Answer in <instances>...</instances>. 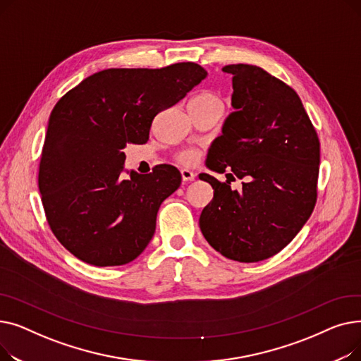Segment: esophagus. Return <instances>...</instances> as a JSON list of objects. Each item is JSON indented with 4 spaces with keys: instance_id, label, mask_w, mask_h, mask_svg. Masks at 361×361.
<instances>
[{
    "instance_id": "1",
    "label": "esophagus",
    "mask_w": 361,
    "mask_h": 361,
    "mask_svg": "<svg viewBox=\"0 0 361 361\" xmlns=\"http://www.w3.org/2000/svg\"><path fill=\"white\" fill-rule=\"evenodd\" d=\"M195 173L193 171H190V169H181V178H183V181L184 183H190V181H193L195 180Z\"/></svg>"
}]
</instances>
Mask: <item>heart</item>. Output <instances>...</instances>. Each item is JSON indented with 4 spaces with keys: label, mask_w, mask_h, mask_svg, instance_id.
Here are the masks:
<instances>
[{
    "label": "heart",
    "mask_w": 361,
    "mask_h": 361,
    "mask_svg": "<svg viewBox=\"0 0 361 361\" xmlns=\"http://www.w3.org/2000/svg\"><path fill=\"white\" fill-rule=\"evenodd\" d=\"M214 104L222 106L219 98L211 92H203L197 94V97L190 102V105H214ZM178 161L184 165H193L197 161V154L195 150H184L178 155Z\"/></svg>",
    "instance_id": "heart-1"
}]
</instances>
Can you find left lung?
I'll use <instances>...</instances> for the list:
<instances>
[{"mask_svg": "<svg viewBox=\"0 0 361 361\" xmlns=\"http://www.w3.org/2000/svg\"><path fill=\"white\" fill-rule=\"evenodd\" d=\"M233 74L231 105L222 135L207 152L206 166L244 178L241 192L209 174L214 188L199 225L222 256L253 263L278 252L310 218L317 196L320 143L316 130L288 85L260 67L225 66ZM233 174H226L231 176Z\"/></svg>", "mask_w": 361, "mask_h": 361, "instance_id": "obj_1", "label": "left lung"}]
</instances>
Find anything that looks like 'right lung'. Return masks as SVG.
<instances>
[{
  "mask_svg": "<svg viewBox=\"0 0 361 361\" xmlns=\"http://www.w3.org/2000/svg\"><path fill=\"white\" fill-rule=\"evenodd\" d=\"M207 75L196 63L108 68L54 106L39 164V192L54 235L93 267L135 260L154 237L161 203L181 184L173 165L127 171V143L149 140L152 121Z\"/></svg>",
  "mask_w": 361,
  "mask_h": 361,
  "instance_id": "1",
  "label": "right lung"
}]
</instances>
